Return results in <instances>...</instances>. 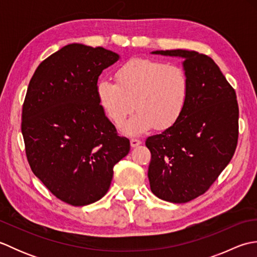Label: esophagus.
<instances>
[{
	"label": "esophagus",
	"instance_id": "obj_1",
	"mask_svg": "<svg viewBox=\"0 0 257 257\" xmlns=\"http://www.w3.org/2000/svg\"><path fill=\"white\" fill-rule=\"evenodd\" d=\"M141 144H143V141L139 140V139H136V138L130 139V145H132V147H137Z\"/></svg>",
	"mask_w": 257,
	"mask_h": 257
}]
</instances>
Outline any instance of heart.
Wrapping results in <instances>:
<instances>
[{"label": "heart", "instance_id": "heart-1", "mask_svg": "<svg viewBox=\"0 0 257 257\" xmlns=\"http://www.w3.org/2000/svg\"><path fill=\"white\" fill-rule=\"evenodd\" d=\"M116 81L101 78L96 95L107 117L121 125L134 111L138 112L124 124L128 135H140L155 127L165 130L181 118L188 105L190 79L178 65L150 58H130L114 73Z\"/></svg>", "mask_w": 257, "mask_h": 257}]
</instances>
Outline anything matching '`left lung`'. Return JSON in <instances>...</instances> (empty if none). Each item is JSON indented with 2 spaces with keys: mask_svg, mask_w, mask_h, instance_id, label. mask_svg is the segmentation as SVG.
Listing matches in <instances>:
<instances>
[{
  "mask_svg": "<svg viewBox=\"0 0 257 257\" xmlns=\"http://www.w3.org/2000/svg\"><path fill=\"white\" fill-rule=\"evenodd\" d=\"M184 58L188 105L178 121L146 140L152 193L185 203L205 193L231 161L238 139L236 94L214 61L194 51H156Z\"/></svg>",
  "mask_w": 257,
  "mask_h": 257,
  "instance_id": "obj_1",
  "label": "left lung"
}]
</instances>
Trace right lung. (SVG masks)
<instances>
[{
  "label": "right lung",
  "instance_id": "obj_1",
  "mask_svg": "<svg viewBox=\"0 0 257 257\" xmlns=\"http://www.w3.org/2000/svg\"><path fill=\"white\" fill-rule=\"evenodd\" d=\"M119 55L103 47L64 46L44 59L30 80L22 110V135L33 173L65 203L100 200L113 167L128 155L96 95L98 77Z\"/></svg>",
  "mask_w": 257,
  "mask_h": 257
}]
</instances>
